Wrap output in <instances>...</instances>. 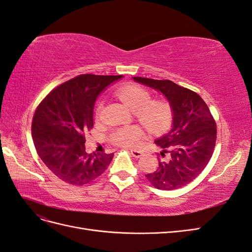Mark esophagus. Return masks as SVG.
Masks as SVG:
<instances>
[{"label": "esophagus", "mask_w": 252, "mask_h": 252, "mask_svg": "<svg viewBox=\"0 0 252 252\" xmlns=\"http://www.w3.org/2000/svg\"><path fill=\"white\" fill-rule=\"evenodd\" d=\"M131 155L133 156L134 158H141L143 156V152L139 151V149H131Z\"/></svg>", "instance_id": "obj_1"}]
</instances>
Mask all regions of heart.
<instances>
[{"label":"heart","mask_w":252,"mask_h":252,"mask_svg":"<svg viewBox=\"0 0 252 252\" xmlns=\"http://www.w3.org/2000/svg\"><path fill=\"white\" fill-rule=\"evenodd\" d=\"M117 96L133 110L134 117L151 133H162L171 126L174 117L173 106L167 99H152V93L134 84L121 86L115 91ZM100 104L96 108L99 117ZM143 139V130L138 125L119 127L111 132L110 140L115 145L137 147Z\"/></svg>","instance_id":"heart-1"}]
</instances>
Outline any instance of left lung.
<instances>
[{"label":"left lung","instance_id":"8db88e82","mask_svg":"<svg viewBox=\"0 0 252 252\" xmlns=\"http://www.w3.org/2000/svg\"><path fill=\"white\" fill-rule=\"evenodd\" d=\"M164 94L173 106V128L155 143L162 148L157 171L145 175L156 189L171 191L187 186L201 174L212 157L216 122L196 92L172 80L133 77ZM159 155V154H158Z\"/></svg>","mask_w":252,"mask_h":252}]
</instances>
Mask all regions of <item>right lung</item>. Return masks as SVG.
I'll list each match as a JSON object with an SVG mask.
<instances>
[{"mask_svg":"<svg viewBox=\"0 0 252 252\" xmlns=\"http://www.w3.org/2000/svg\"><path fill=\"white\" fill-rule=\"evenodd\" d=\"M122 75L81 74L53 89L32 118V135L37 154L60 180L84 186L103 174L113 154H88V131L93 128L97 95Z\"/></svg>","mask_w":252,"mask_h":252,"instance_id":"right-lung-1","label":"right lung"}]
</instances>
